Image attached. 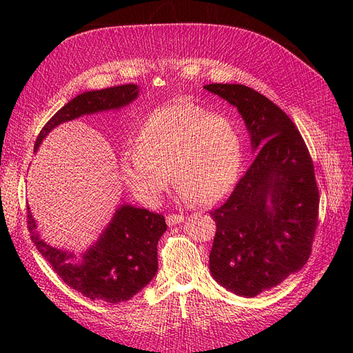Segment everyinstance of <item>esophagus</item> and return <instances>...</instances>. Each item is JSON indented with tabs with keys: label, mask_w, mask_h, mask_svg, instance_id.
Returning a JSON list of instances; mask_svg holds the SVG:
<instances>
[{
	"label": "esophagus",
	"mask_w": 353,
	"mask_h": 353,
	"mask_svg": "<svg viewBox=\"0 0 353 353\" xmlns=\"http://www.w3.org/2000/svg\"><path fill=\"white\" fill-rule=\"evenodd\" d=\"M166 222L168 225H176L179 222H184V215H176V213H172V215H168L166 216Z\"/></svg>",
	"instance_id": "obj_1"
}]
</instances>
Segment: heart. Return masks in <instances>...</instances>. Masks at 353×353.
Instances as JSON below:
<instances>
[{
    "mask_svg": "<svg viewBox=\"0 0 353 353\" xmlns=\"http://www.w3.org/2000/svg\"><path fill=\"white\" fill-rule=\"evenodd\" d=\"M241 159V137L228 117L175 103L145 116L135 145L121 156V174L126 188L148 206L157 205L170 176L181 199L209 203L231 188Z\"/></svg>",
    "mask_w": 353,
    "mask_h": 353,
    "instance_id": "obj_1",
    "label": "heart"
}]
</instances>
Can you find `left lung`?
<instances>
[{
    "label": "left lung",
    "instance_id": "1",
    "mask_svg": "<svg viewBox=\"0 0 353 353\" xmlns=\"http://www.w3.org/2000/svg\"><path fill=\"white\" fill-rule=\"evenodd\" d=\"M205 90L236 105L258 156L222 206L209 254L212 276L244 297L283 283L312 252L319 193L314 163L296 125L276 104L245 85Z\"/></svg>",
    "mask_w": 353,
    "mask_h": 353
}]
</instances>
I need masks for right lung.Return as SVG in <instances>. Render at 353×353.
<instances>
[{
	"label": "right lung",
	"mask_w": 353,
	"mask_h": 353,
	"mask_svg": "<svg viewBox=\"0 0 353 353\" xmlns=\"http://www.w3.org/2000/svg\"><path fill=\"white\" fill-rule=\"evenodd\" d=\"M138 97V85L126 83L82 92L51 117L35 141V152L50 131L79 116L125 108ZM29 209V208H28ZM28 230L38 252L60 279L92 301H130L157 272V243L166 231L165 216L147 209L122 205L100 239L79 259L39 239L37 222L28 210Z\"/></svg>",
	"instance_id": "obj_1"
}]
</instances>
